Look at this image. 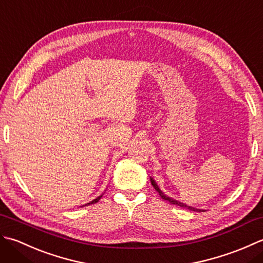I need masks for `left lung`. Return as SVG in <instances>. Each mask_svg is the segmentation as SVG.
<instances>
[{
  "mask_svg": "<svg viewBox=\"0 0 263 263\" xmlns=\"http://www.w3.org/2000/svg\"><path fill=\"white\" fill-rule=\"evenodd\" d=\"M151 184H152V186L154 187V190L159 193V195L161 196L164 201H168V202L170 203V204H175V205H179V206H181V208H186V209H189V210H191V211H199V212H202V210H199V209H195V208L189 206V205L184 204V203L178 202V201H176V200H173V199H170V197H168L167 195H164L163 193L161 192V190L159 189V186L157 185V183H155V181H154L152 178H151Z\"/></svg>",
  "mask_w": 263,
  "mask_h": 263,
  "instance_id": "obj_1",
  "label": "left lung"
}]
</instances>
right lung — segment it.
<instances>
[{"label": "right lung", "instance_id": "1", "mask_svg": "<svg viewBox=\"0 0 263 263\" xmlns=\"http://www.w3.org/2000/svg\"><path fill=\"white\" fill-rule=\"evenodd\" d=\"M101 197H102V195L101 196H99V197H96V199L95 200H93L92 202H89V203H87V204H85V205H89V204H94V203H96V202H99V200L101 199ZM84 206V205H83Z\"/></svg>", "mask_w": 263, "mask_h": 263}]
</instances>
